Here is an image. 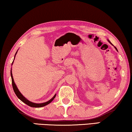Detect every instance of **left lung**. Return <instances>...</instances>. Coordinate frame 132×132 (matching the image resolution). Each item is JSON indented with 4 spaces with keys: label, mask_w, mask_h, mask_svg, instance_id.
<instances>
[{
    "label": "left lung",
    "mask_w": 132,
    "mask_h": 132,
    "mask_svg": "<svg viewBox=\"0 0 132 132\" xmlns=\"http://www.w3.org/2000/svg\"><path fill=\"white\" fill-rule=\"evenodd\" d=\"M108 42H109V43H110V44H112V46H113V44H112V43H111V42H110V41H109V40H108ZM114 47H115V49H116V50H117V51H118V50H117V48H116V47H115V46H114Z\"/></svg>",
    "instance_id": "obj_1"
}]
</instances>
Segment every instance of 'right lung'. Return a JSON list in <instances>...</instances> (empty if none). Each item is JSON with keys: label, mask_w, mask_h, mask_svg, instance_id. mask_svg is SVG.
Listing matches in <instances>:
<instances>
[{"label": "right lung", "mask_w": 132, "mask_h": 132, "mask_svg": "<svg viewBox=\"0 0 132 132\" xmlns=\"http://www.w3.org/2000/svg\"><path fill=\"white\" fill-rule=\"evenodd\" d=\"M17 51H18V50H17ZM17 52L16 53V54H15V55H14V60H13V61L12 64H12H13L14 58H15V57H16V54L17 53ZM10 75H11V78H12V82L13 88V90H14V92L15 93V94L16 95V96L18 97V98L19 99H20V100L22 101L23 102L26 103V104L28 106H29L33 107V108H41V107H43V106H46V105H47L48 104H49L50 103H51L52 101H53V99L55 98L56 94H55L54 96L51 99H50L48 101H47V102H46L41 103H34V102H31V101H29L22 94H21V93L20 91H19V90L18 89V88H17V86L16 85V84H15L14 81L13 77L12 68H11V70H10Z\"/></svg>", "instance_id": "obj_1"}]
</instances>
